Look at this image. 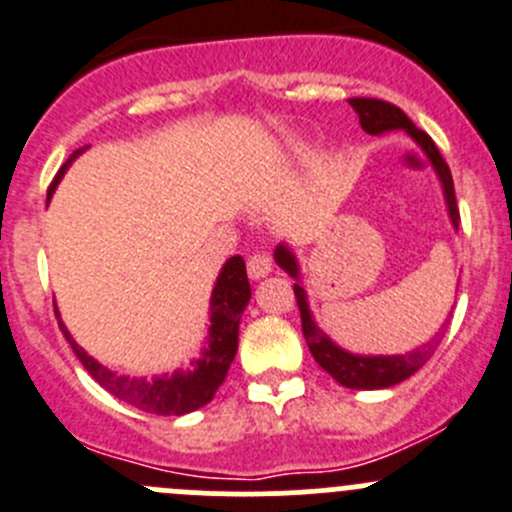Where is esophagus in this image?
I'll use <instances>...</instances> for the list:
<instances>
[{
	"instance_id": "34e87169",
	"label": "esophagus",
	"mask_w": 512,
	"mask_h": 512,
	"mask_svg": "<svg viewBox=\"0 0 512 512\" xmlns=\"http://www.w3.org/2000/svg\"><path fill=\"white\" fill-rule=\"evenodd\" d=\"M270 270H272V260L270 255H265V252H255V255L247 257V275H250L252 280H260V277H265Z\"/></svg>"
}]
</instances>
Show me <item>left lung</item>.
I'll return each instance as SVG.
<instances>
[{
    "label": "left lung",
    "mask_w": 512,
    "mask_h": 512,
    "mask_svg": "<svg viewBox=\"0 0 512 512\" xmlns=\"http://www.w3.org/2000/svg\"><path fill=\"white\" fill-rule=\"evenodd\" d=\"M352 109L360 114L362 130L367 135H382V132L390 130H405L425 152H428L430 162L438 170L440 180H443L445 200H448V212L453 225H460V210L458 202H455V187H453V175H450L448 162L443 160L440 150L435 147V142L430 140L428 132L418 130L413 122H410L408 114L403 112L395 104L385 102V99H372V97H352L350 99ZM275 260L282 270L290 272L292 277H297V262L290 255L287 247H277ZM295 300L300 307L302 317V332H305L307 347H310L312 357H315L317 365L325 372H330L340 385L352 390H380L390 388V385H398L405 377H410L413 372H418L425 362L430 360V355L435 352V345H423L413 352H405V355H350V352L340 350L320 327L312 322L310 310H307L305 290L300 285H295Z\"/></svg>",
    "instance_id": "obj_1"
}]
</instances>
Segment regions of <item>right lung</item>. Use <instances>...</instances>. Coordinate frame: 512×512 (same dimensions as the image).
I'll list each match as a JSON object with an SVG mask.
<instances>
[{"label":"right lung","instance_id":"right-lung-1","mask_svg":"<svg viewBox=\"0 0 512 512\" xmlns=\"http://www.w3.org/2000/svg\"><path fill=\"white\" fill-rule=\"evenodd\" d=\"M82 152L84 147L74 150L72 155H69L67 165L74 157L82 155ZM64 167L52 180L47 195L54 192V185H57L59 177H62ZM247 300H250V282H247L245 260H242L240 255H235L227 260L225 267H222L220 277H217L215 292H212L210 347L205 350V355L197 362H192V370H177L172 372V375L152 377V380L117 375V372L107 370V367L99 365L97 360H92V357L72 340V335H69L67 327H64L62 322H59V327H62L64 337H67V342L72 345L74 355L79 357L84 370H87L107 393H112L114 398L135 405V408L145 410V413L185 415L210 403V400L215 398L217 388L225 382L227 370H230L232 360H235L237 327H240V317L242 312H245Z\"/></svg>","mask_w":512,"mask_h":512}]
</instances>
